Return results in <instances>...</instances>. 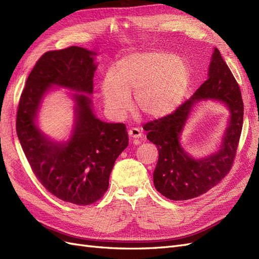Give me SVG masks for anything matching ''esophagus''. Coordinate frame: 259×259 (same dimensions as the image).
<instances>
[{
	"label": "esophagus",
	"mask_w": 259,
	"mask_h": 259,
	"mask_svg": "<svg viewBox=\"0 0 259 259\" xmlns=\"http://www.w3.org/2000/svg\"><path fill=\"white\" fill-rule=\"evenodd\" d=\"M142 135H143L142 131H140V128H138V127H133V128H130V131H128V136L135 140L142 137ZM135 144H136V142H135Z\"/></svg>",
	"instance_id": "obj_1"
}]
</instances>
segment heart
Segmentation results:
<instances>
[{
  "label": "heart",
  "instance_id": "1",
  "mask_svg": "<svg viewBox=\"0 0 259 259\" xmlns=\"http://www.w3.org/2000/svg\"><path fill=\"white\" fill-rule=\"evenodd\" d=\"M189 82V68L182 59L160 52L136 53L116 62L114 73L105 76L101 93L108 110L115 116L128 110L130 93H135L140 112L161 117L182 103Z\"/></svg>",
  "mask_w": 259,
  "mask_h": 259
}]
</instances>
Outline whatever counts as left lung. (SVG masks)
Here are the masks:
<instances>
[{
	"label": "left lung",
	"mask_w": 259,
	"mask_h": 259,
	"mask_svg": "<svg viewBox=\"0 0 259 259\" xmlns=\"http://www.w3.org/2000/svg\"><path fill=\"white\" fill-rule=\"evenodd\" d=\"M217 99L229 106L232 116L220 151L206 159L190 158L179 145V137L195 101ZM244 106L241 91L229 67L215 49L209 65L208 79L193 96L176 110L161 119L148 122L147 138L158 148L159 159L153 173L155 189L164 197L184 201L197 198L222 182L229 173L240 142Z\"/></svg>",
	"instance_id": "1"
}]
</instances>
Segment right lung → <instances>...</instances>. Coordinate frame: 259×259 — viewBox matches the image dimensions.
Instances as JSON below:
<instances>
[{
  "label": "right lung",
  "instance_id": "1",
  "mask_svg": "<svg viewBox=\"0 0 259 259\" xmlns=\"http://www.w3.org/2000/svg\"><path fill=\"white\" fill-rule=\"evenodd\" d=\"M93 53L79 46L43 54L26 81L19 99L16 132L33 174L55 197L90 205L104 197L117 156L128 146L123 123H105L94 115L90 97L75 94L77 117L67 144L50 142L35 126V114L46 91L59 85L93 93Z\"/></svg>",
  "mask_w": 259,
  "mask_h": 259
}]
</instances>
